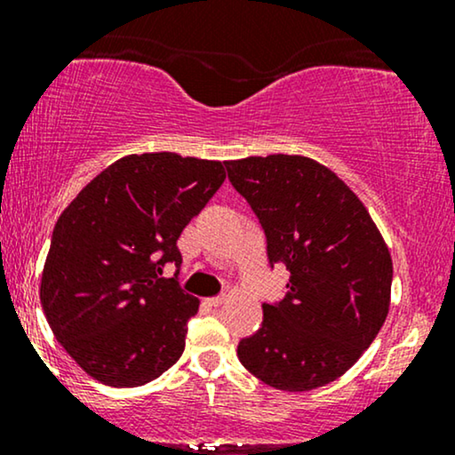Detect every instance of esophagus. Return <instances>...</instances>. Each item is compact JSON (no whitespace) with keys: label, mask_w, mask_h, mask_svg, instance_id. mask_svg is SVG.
Masks as SVG:
<instances>
[{"label":"esophagus","mask_w":455,"mask_h":455,"mask_svg":"<svg viewBox=\"0 0 455 455\" xmlns=\"http://www.w3.org/2000/svg\"><path fill=\"white\" fill-rule=\"evenodd\" d=\"M205 304L210 307H220L224 304V295H218V297H207Z\"/></svg>","instance_id":"1"}]
</instances>
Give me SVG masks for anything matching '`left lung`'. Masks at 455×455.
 Listing matches in <instances>:
<instances>
[{
  "mask_svg": "<svg viewBox=\"0 0 455 455\" xmlns=\"http://www.w3.org/2000/svg\"><path fill=\"white\" fill-rule=\"evenodd\" d=\"M228 180L267 237L269 265L291 271L286 295L263 304V325L237 347L269 387L307 391L342 377L389 312V248L357 195L306 156L227 162Z\"/></svg>",
  "mask_w": 455,
  "mask_h": 455,
  "instance_id": "left-lung-1",
  "label": "left lung"
}]
</instances>
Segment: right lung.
<instances>
[{
  "label": "right lung",
  "mask_w": 455,
  "mask_h": 455,
  "mask_svg": "<svg viewBox=\"0 0 455 455\" xmlns=\"http://www.w3.org/2000/svg\"><path fill=\"white\" fill-rule=\"evenodd\" d=\"M224 164L126 156L60 216L40 301L57 342L92 379L139 387L181 357L198 299L162 271L181 265L177 239L222 186Z\"/></svg>",
  "instance_id": "obj_1"
}]
</instances>
